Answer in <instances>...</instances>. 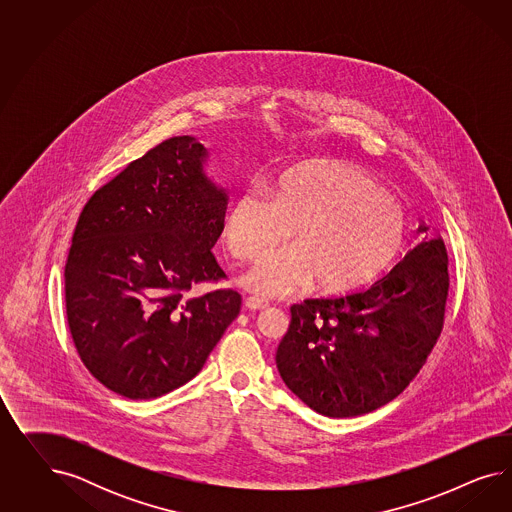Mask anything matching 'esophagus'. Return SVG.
<instances>
[{"label": "esophagus", "instance_id": "obj_1", "mask_svg": "<svg viewBox=\"0 0 512 512\" xmlns=\"http://www.w3.org/2000/svg\"><path fill=\"white\" fill-rule=\"evenodd\" d=\"M244 306L251 311H264L270 308V304L266 302V300H261V298H255V296H249L244 300Z\"/></svg>", "mask_w": 512, "mask_h": 512}]
</instances>
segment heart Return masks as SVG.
I'll return each instance as SVG.
<instances>
[{
    "label": "heart",
    "instance_id": "1",
    "mask_svg": "<svg viewBox=\"0 0 512 512\" xmlns=\"http://www.w3.org/2000/svg\"><path fill=\"white\" fill-rule=\"evenodd\" d=\"M295 244L255 264L244 276L253 295L283 298L317 283L321 295L355 293L372 283L402 249V204L362 172L313 163L283 172L270 189L244 187L225 217V244L240 261H255L285 242Z\"/></svg>",
    "mask_w": 512,
    "mask_h": 512
}]
</instances>
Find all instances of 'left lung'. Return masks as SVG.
<instances>
[{"label": "left lung", "mask_w": 512, "mask_h": 512, "mask_svg": "<svg viewBox=\"0 0 512 512\" xmlns=\"http://www.w3.org/2000/svg\"><path fill=\"white\" fill-rule=\"evenodd\" d=\"M419 233L424 240L368 289L291 306L276 364L313 411L366 415L402 394L432 353L445 319L449 257L430 225Z\"/></svg>", "instance_id": "8db88e82"}]
</instances>
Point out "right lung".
Returning a JSON list of instances; mask_svg holds the SVG:
<instances>
[{
    "label": "right lung",
    "instance_id": "1",
    "mask_svg": "<svg viewBox=\"0 0 512 512\" xmlns=\"http://www.w3.org/2000/svg\"><path fill=\"white\" fill-rule=\"evenodd\" d=\"M195 137H172L99 187L78 217L65 263V308L78 357L93 377L129 400L186 385L242 296L197 283L225 278L212 248L229 195L202 165Z\"/></svg>",
    "mask_w": 512,
    "mask_h": 512
}]
</instances>
